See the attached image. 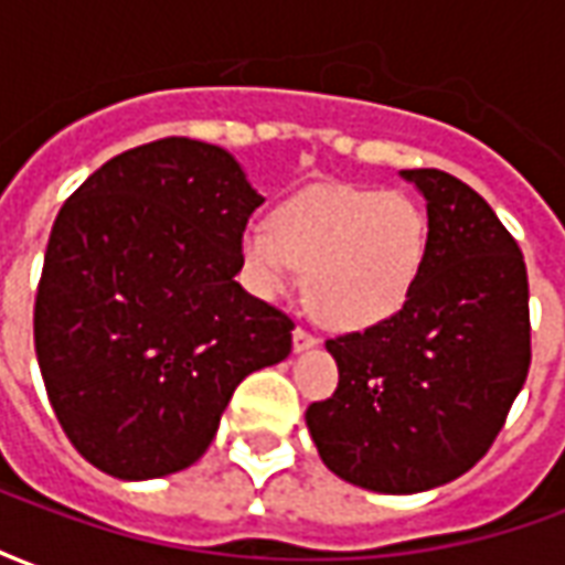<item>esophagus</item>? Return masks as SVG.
Instances as JSON below:
<instances>
[{
  "label": "esophagus",
  "mask_w": 565,
  "mask_h": 565,
  "mask_svg": "<svg viewBox=\"0 0 565 565\" xmlns=\"http://www.w3.org/2000/svg\"><path fill=\"white\" fill-rule=\"evenodd\" d=\"M311 348H318V339L311 335L308 330H302V327H296L294 330V351L296 354H302V351H311Z\"/></svg>",
  "instance_id": "34e87169"
}]
</instances>
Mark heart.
<instances>
[{
    "label": "heart",
    "mask_w": 565,
    "mask_h": 565,
    "mask_svg": "<svg viewBox=\"0 0 565 565\" xmlns=\"http://www.w3.org/2000/svg\"><path fill=\"white\" fill-rule=\"evenodd\" d=\"M426 254V214L415 199L360 186H308L247 226L242 259L266 299L287 294L306 269L311 315L332 330H366L412 294Z\"/></svg>",
    "instance_id": "b5f03b06"
}]
</instances>
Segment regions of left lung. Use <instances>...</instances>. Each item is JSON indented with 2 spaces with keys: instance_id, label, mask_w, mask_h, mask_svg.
<instances>
[{
  "instance_id": "left-lung-1",
  "label": "left lung",
  "mask_w": 565,
  "mask_h": 565,
  "mask_svg": "<svg viewBox=\"0 0 565 565\" xmlns=\"http://www.w3.org/2000/svg\"><path fill=\"white\" fill-rule=\"evenodd\" d=\"M426 199V254L403 308L327 342L339 366L308 433L342 481L424 493L493 445L530 372L523 254L493 209L438 169L399 172Z\"/></svg>"
}]
</instances>
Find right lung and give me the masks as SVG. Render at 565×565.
<instances>
[{
  "mask_svg": "<svg viewBox=\"0 0 565 565\" xmlns=\"http://www.w3.org/2000/svg\"><path fill=\"white\" fill-rule=\"evenodd\" d=\"M263 205L230 150H124L60 209L35 294V356L68 441L148 481L209 450L235 387L294 348V320L235 281Z\"/></svg>",
  "mask_w": 565,
  "mask_h": 565,
  "instance_id": "1",
  "label": "right lung"
}]
</instances>
